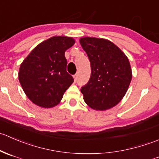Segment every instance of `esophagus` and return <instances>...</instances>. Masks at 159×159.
Segmentation results:
<instances>
[{"instance_id":"esophagus-1","label":"esophagus","mask_w":159,"mask_h":159,"mask_svg":"<svg viewBox=\"0 0 159 159\" xmlns=\"http://www.w3.org/2000/svg\"><path fill=\"white\" fill-rule=\"evenodd\" d=\"M73 78H74V80H75V81H77V78H78V75H75L73 76Z\"/></svg>"}]
</instances>
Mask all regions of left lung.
Instances as JSON below:
<instances>
[{
  "label": "left lung",
  "mask_w": 159,
  "mask_h": 159,
  "mask_svg": "<svg viewBox=\"0 0 159 159\" xmlns=\"http://www.w3.org/2000/svg\"><path fill=\"white\" fill-rule=\"evenodd\" d=\"M80 44L91 63V77L81 91L92 109L105 111L118 105L127 92L132 78L127 56L113 42L84 37Z\"/></svg>",
  "instance_id": "8db88e82"
}]
</instances>
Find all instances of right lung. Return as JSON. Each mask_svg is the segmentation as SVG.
Listing matches in <instances>:
<instances>
[{
    "label": "right lung",
    "mask_w": 159,
    "mask_h": 159,
    "mask_svg": "<svg viewBox=\"0 0 159 159\" xmlns=\"http://www.w3.org/2000/svg\"><path fill=\"white\" fill-rule=\"evenodd\" d=\"M75 43L70 37H51L37 45L20 64L19 81L34 104L50 108L60 103L74 81L66 70L65 53Z\"/></svg>",
    "instance_id": "1"
}]
</instances>
